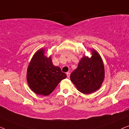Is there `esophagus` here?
Listing matches in <instances>:
<instances>
[{
    "instance_id": "obj_1",
    "label": "esophagus",
    "mask_w": 129,
    "mask_h": 129,
    "mask_svg": "<svg viewBox=\"0 0 129 129\" xmlns=\"http://www.w3.org/2000/svg\"><path fill=\"white\" fill-rule=\"evenodd\" d=\"M66 75H67V77H68V78H69L70 75V73H69V72H67Z\"/></svg>"
}]
</instances>
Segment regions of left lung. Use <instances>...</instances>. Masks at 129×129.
<instances>
[{
  "mask_svg": "<svg viewBox=\"0 0 129 129\" xmlns=\"http://www.w3.org/2000/svg\"><path fill=\"white\" fill-rule=\"evenodd\" d=\"M105 79V68L100 54L92 50L91 57L84 56L78 67L70 75V80L83 94H90L100 89Z\"/></svg>",
  "mask_w": 129,
  "mask_h": 129,
  "instance_id": "1",
  "label": "left lung"
}]
</instances>
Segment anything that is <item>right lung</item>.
Masks as SVG:
<instances>
[{
  "label": "right lung",
  "mask_w": 129,
  "mask_h": 129,
  "mask_svg": "<svg viewBox=\"0 0 129 129\" xmlns=\"http://www.w3.org/2000/svg\"><path fill=\"white\" fill-rule=\"evenodd\" d=\"M66 76L59 67L54 66L50 56L45 55L43 49L35 53L27 68L28 84L31 90L39 95L50 94Z\"/></svg>",
  "instance_id": "1"
}]
</instances>
